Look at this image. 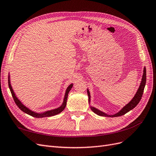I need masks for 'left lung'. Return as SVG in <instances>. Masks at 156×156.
<instances>
[{"label":"left lung","mask_w":156,"mask_h":156,"mask_svg":"<svg viewBox=\"0 0 156 156\" xmlns=\"http://www.w3.org/2000/svg\"><path fill=\"white\" fill-rule=\"evenodd\" d=\"M146 81H147V71H146V68L144 67L142 80H141V82H140V84L139 85V87L138 88L137 93H135V96L132 99L131 101H130L128 104L126 105L124 107H123L118 113H115L114 115H108L106 113L102 112V111H100V110H99L97 108L91 106V110L94 113H96L98 115H100V116H102V117H119V116H122V115H123L126 113H128V112H129L130 110L133 109L139 104V102H140V99H141V97L143 96L144 89L145 85H146ZM87 94H88V97H89V103L90 104V101H91V100H90V99H91V95H90V93H89L88 89H87Z\"/></svg>","instance_id":"obj_1"}]
</instances>
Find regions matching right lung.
Returning <instances> with one entry per match:
<instances>
[{
	"mask_svg": "<svg viewBox=\"0 0 156 156\" xmlns=\"http://www.w3.org/2000/svg\"><path fill=\"white\" fill-rule=\"evenodd\" d=\"M8 85H9V88L10 89V91L12 93V95L13 97V98L15 102H16V105L18 106V108L21 110L22 112H23L24 113H27L29 115H31V116L34 117H36V118H42V117H51V116H54V115H58L59 113H61L63 110L65 109V106H66V104H67V97H68V94L69 93V91H71V88L73 86V84L71 83V85H69V87L67 88L66 89V91H65V97H64V99H63V102L62 104V105L60 107L56 108V109H52V110H49V111L47 112H45L43 113H36L32 110H30V109H28L27 107L25 106L24 105H23L21 102L20 101V100L17 98V97L16 96V94L14 93L13 92V90L12 87V85L10 84V80H9V76H8Z\"/></svg>",
	"mask_w": 156,
	"mask_h": 156,
	"instance_id": "add662e5",
	"label": "right lung"
}]
</instances>
